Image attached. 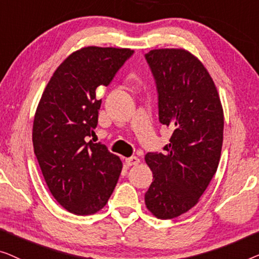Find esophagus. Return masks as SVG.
Masks as SVG:
<instances>
[{
	"mask_svg": "<svg viewBox=\"0 0 259 259\" xmlns=\"http://www.w3.org/2000/svg\"><path fill=\"white\" fill-rule=\"evenodd\" d=\"M125 163H126V165H129V166L137 165L138 163H140V158L136 157V156H131V157H129V158H125Z\"/></svg>",
	"mask_w": 259,
	"mask_h": 259,
	"instance_id": "esophagus-1",
	"label": "esophagus"
}]
</instances>
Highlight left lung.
I'll list each match as a JSON object with an SVG mask.
<instances>
[{
    "label": "left lung",
    "instance_id": "1",
    "mask_svg": "<svg viewBox=\"0 0 259 259\" xmlns=\"http://www.w3.org/2000/svg\"><path fill=\"white\" fill-rule=\"evenodd\" d=\"M145 58L157 85L159 122L172 134L165 154L145 155L154 180L144 199L154 216L171 220L199 202L216 174L223 107L209 71L190 52L154 49Z\"/></svg>",
    "mask_w": 259,
    "mask_h": 259
}]
</instances>
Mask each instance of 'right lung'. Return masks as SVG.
Masks as SVG:
<instances>
[{"label":"right lung","instance_id":"add662e5","mask_svg":"<svg viewBox=\"0 0 259 259\" xmlns=\"http://www.w3.org/2000/svg\"><path fill=\"white\" fill-rule=\"evenodd\" d=\"M126 48L84 47L54 72L36 109L32 144L54 198L84 216L103 209L117 184L122 161L88 141L98 121V87H107L133 55Z\"/></svg>","mask_w":259,"mask_h":259}]
</instances>
